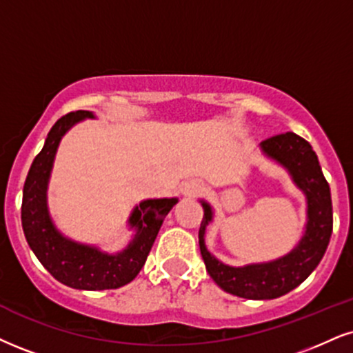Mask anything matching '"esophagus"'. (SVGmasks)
<instances>
[{
	"instance_id": "1",
	"label": "esophagus",
	"mask_w": 353,
	"mask_h": 353,
	"mask_svg": "<svg viewBox=\"0 0 353 353\" xmlns=\"http://www.w3.org/2000/svg\"><path fill=\"white\" fill-rule=\"evenodd\" d=\"M204 188H206V186H204L201 180H188L185 181L183 186H181V193L188 198H196L203 193Z\"/></svg>"
}]
</instances>
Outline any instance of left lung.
<instances>
[{
  "label": "left lung",
  "mask_w": 353,
  "mask_h": 353,
  "mask_svg": "<svg viewBox=\"0 0 353 353\" xmlns=\"http://www.w3.org/2000/svg\"><path fill=\"white\" fill-rule=\"evenodd\" d=\"M260 149L288 170L294 185L306 196L307 223L301 241L290 254L272 262L229 267L206 249L204 234L212 221V208L201 199L204 216L199 228V250L210 276L224 291L245 299H275L301 285L319 265L332 234V201L329 183L310 142L294 132H285L263 141Z\"/></svg>",
  "instance_id": "left-lung-1"
}]
</instances>
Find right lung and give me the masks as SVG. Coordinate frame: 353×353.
<instances>
[{"label": "right lung", "mask_w": 353, "mask_h": 353, "mask_svg": "<svg viewBox=\"0 0 353 353\" xmlns=\"http://www.w3.org/2000/svg\"><path fill=\"white\" fill-rule=\"evenodd\" d=\"M86 117L94 114L91 111L68 112L52 125L26 178L21 221L29 247L55 280L75 290H116L132 281L141 272L165 216L178 199H145L139 203L128 221L130 228L136 229V236L117 254H104L97 247L62 236L52 223L47 208V185L60 141L68 129Z\"/></svg>", "instance_id": "1"}]
</instances>
